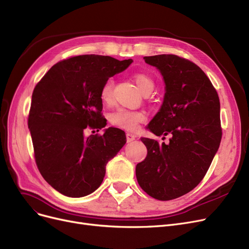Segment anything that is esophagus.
<instances>
[{
  "label": "esophagus",
  "instance_id": "obj_1",
  "mask_svg": "<svg viewBox=\"0 0 249 249\" xmlns=\"http://www.w3.org/2000/svg\"><path fill=\"white\" fill-rule=\"evenodd\" d=\"M135 138H136V136H135L134 134H132V133H129V132H127V133H126V140H127V142H133V140H135Z\"/></svg>",
  "mask_w": 249,
  "mask_h": 249
}]
</instances>
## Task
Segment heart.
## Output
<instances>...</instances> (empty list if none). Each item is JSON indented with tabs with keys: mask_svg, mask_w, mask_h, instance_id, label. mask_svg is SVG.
<instances>
[{
	"mask_svg": "<svg viewBox=\"0 0 249 249\" xmlns=\"http://www.w3.org/2000/svg\"><path fill=\"white\" fill-rule=\"evenodd\" d=\"M133 79L136 82L138 89L142 93L148 94L155 88V81L147 73L137 72L133 75ZM113 90H114V80L109 78L106 80L101 89V99L104 103L109 104L113 100ZM146 120V115L142 111H131L123 109L116 110L110 116V121L113 125L120 128L126 129L129 131H134L138 128L139 124Z\"/></svg>",
	"mask_w": 249,
	"mask_h": 249,
	"instance_id": "1",
	"label": "heart"
}]
</instances>
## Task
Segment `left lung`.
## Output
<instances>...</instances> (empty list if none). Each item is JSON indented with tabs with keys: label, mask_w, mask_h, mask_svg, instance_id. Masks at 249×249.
<instances>
[{
	"label": "left lung",
	"mask_w": 249,
	"mask_h": 249,
	"mask_svg": "<svg viewBox=\"0 0 249 249\" xmlns=\"http://www.w3.org/2000/svg\"><path fill=\"white\" fill-rule=\"evenodd\" d=\"M143 59L160 71L166 83L164 103L148 129L172 137L168 144L142 137L147 156L136 165V178L149 196L171 200L196 188L207 174L222 138L220 100L193 62L176 55Z\"/></svg>",
	"instance_id": "1"
}]
</instances>
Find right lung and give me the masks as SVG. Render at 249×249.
<instances>
[{"label":"right lung","instance_id":"right-lung-1","mask_svg":"<svg viewBox=\"0 0 249 249\" xmlns=\"http://www.w3.org/2000/svg\"><path fill=\"white\" fill-rule=\"evenodd\" d=\"M132 60L81 55L58 62L32 92L28 128L41 176L69 197L90 194L102 184L106 166L126 143L125 133L107 128L85 138L86 128L102 129L101 89Z\"/></svg>","mask_w":249,"mask_h":249}]
</instances>
